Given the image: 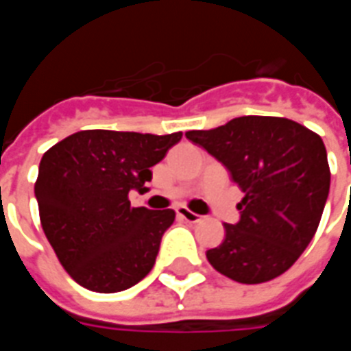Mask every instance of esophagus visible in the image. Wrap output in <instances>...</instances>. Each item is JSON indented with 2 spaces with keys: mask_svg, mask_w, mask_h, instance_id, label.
Instances as JSON below:
<instances>
[{
  "mask_svg": "<svg viewBox=\"0 0 351 351\" xmlns=\"http://www.w3.org/2000/svg\"><path fill=\"white\" fill-rule=\"evenodd\" d=\"M176 214H178L182 220L190 221V223H195V221L201 220V216H199V214L191 213V210H188L186 206H178V208H176Z\"/></svg>",
  "mask_w": 351,
  "mask_h": 351,
  "instance_id": "esophagus-1",
  "label": "esophagus"
}]
</instances>
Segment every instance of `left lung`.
Listing matches in <instances>:
<instances>
[{"label": "left lung", "instance_id": "8db88e82", "mask_svg": "<svg viewBox=\"0 0 351 351\" xmlns=\"http://www.w3.org/2000/svg\"><path fill=\"white\" fill-rule=\"evenodd\" d=\"M186 137L220 161L244 193L241 218L223 223L226 239L206 252L208 263L241 284L286 272L312 241L329 195L322 137L276 116H239Z\"/></svg>", "mask_w": 351, "mask_h": 351}]
</instances>
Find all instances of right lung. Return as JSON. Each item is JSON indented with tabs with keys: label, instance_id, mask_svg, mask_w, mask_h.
<instances>
[{
	"label": "right lung",
	"instance_id": "obj_1",
	"mask_svg": "<svg viewBox=\"0 0 351 351\" xmlns=\"http://www.w3.org/2000/svg\"><path fill=\"white\" fill-rule=\"evenodd\" d=\"M182 133L86 130L45 152L35 197L45 235L75 282L97 293L135 286L152 271L175 210L133 208L158 161Z\"/></svg>",
	"mask_w": 351,
	"mask_h": 351
}]
</instances>
